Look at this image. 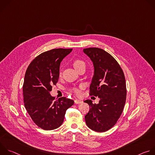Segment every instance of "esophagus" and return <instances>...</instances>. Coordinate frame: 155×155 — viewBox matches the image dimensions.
Masks as SVG:
<instances>
[{
    "instance_id": "obj_1",
    "label": "esophagus",
    "mask_w": 155,
    "mask_h": 155,
    "mask_svg": "<svg viewBox=\"0 0 155 155\" xmlns=\"http://www.w3.org/2000/svg\"><path fill=\"white\" fill-rule=\"evenodd\" d=\"M75 104H81V103H82L83 102V101H80V100H78V99H76V100H75Z\"/></svg>"
}]
</instances>
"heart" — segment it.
<instances>
[{
	"mask_svg": "<svg viewBox=\"0 0 155 155\" xmlns=\"http://www.w3.org/2000/svg\"><path fill=\"white\" fill-rule=\"evenodd\" d=\"M73 65H74V68L76 70H77L79 68H80L81 67H82V66H85V62L81 59H76L74 60V61L73 62ZM60 74H61V73H60ZM73 92L77 96H80L81 94V91L79 88H77V87L74 88Z\"/></svg>",
	"mask_w": 155,
	"mask_h": 155,
	"instance_id": "b5f03b06",
	"label": "heart"
}]
</instances>
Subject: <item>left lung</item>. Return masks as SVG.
<instances>
[{
    "label": "left lung",
    "mask_w": 155,
    "mask_h": 155,
    "mask_svg": "<svg viewBox=\"0 0 155 155\" xmlns=\"http://www.w3.org/2000/svg\"><path fill=\"white\" fill-rule=\"evenodd\" d=\"M94 67V75L90 87V94L100 98L99 104L91 100L84 102L90 109L84 116L91 129L104 132L111 129L120 118L126 99V85L124 72L117 60L99 48H84Z\"/></svg>",
    "instance_id": "left-lung-1"
}]
</instances>
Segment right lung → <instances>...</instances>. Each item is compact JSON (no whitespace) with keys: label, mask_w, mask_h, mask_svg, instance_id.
I'll return each mask as SVG.
<instances>
[{"label":"right lung","mask_w":155,"mask_h":155,"mask_svg":"<svg viewBox=\"0 0 155 155\" xmlns=\"http://www.w3.org/2000/svg\"><path fill=\"white\" fill-rule=\"evenodd\" d=\"M72 50L57 48L35 58L26 71L23 86L25 108L34 123L44 130H53L63 123L65 112L74 104L62 97L55 100L50 94L59 77V65Z\"/></svg>","instance_id":"obj_1"}]
</instances>
